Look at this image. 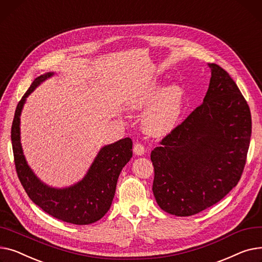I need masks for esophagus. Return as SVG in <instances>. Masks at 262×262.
I'll return each instance as SVG.
<instances>
[{
	"label": "esophagus",
	"mask_w": 262,
	"mask_h": 262,
	"mask_svg": "<svg viewBox=\"0 0 262 262\" xmlns=\"http://www.w3.org/2000/svg\"><path fill=\"white\" fill-rule=\"evenodd\" d=\"M133 151L136 156H143L145 153V147L141 143H135L133 147Z\"/></svg>",
	"instance_id": "1"
}]
</instances>
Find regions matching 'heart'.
I'll return each instance as SVG.
<instances>
[{
	"label": "heart",
	"mask_w": 262,
	"mask_h": 262,
	"mask_svg": "<svg viewBox=\"0 0 262 262\" xmlns=\"http://www.w3.org/2000/svg\"><path fill=\"white\" fill-rule=\"evenodd\" d=\"M138 107H148L144 116L145 130L155 136H165L172 132L179 125L184 109V92L177 84L162 90L161 83L150 85Z\"/></svg>",
	"instance_id": "1"
}]
</instances>
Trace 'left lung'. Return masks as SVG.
<instances>
[{
  "label": "left lung",
  "instance_id": "obj_1",
  "mask_svg": "<svg viewBox=\"0 0 262 262\" xmlns=\"http://www.w3.org/2000/svg\"><path fill=\"white\" fill-rule=\"evenodd\" d=\"M203 103L151 152L152 190L166 212L188 217L222 200L240 180L247 162L252 117L236 82L209 63Z\"/></svg>",
  "mask_w": 262,
  "mask_h": 262
}]
</instances>
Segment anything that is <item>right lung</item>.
<instances>
[{"mask_svg":"<svg viewBox=\"0 0 262 262\" xmlns=\"http://www.w3.org/2000/svg\"><path fill=\"white\" fill-rule=\"evenodd\" d=\"M54 73L39 76L15 109L11 142L15 170L32 201L46 213L63 222L86 225L100 220L110 209L121 169L132 158V141L126 137L100 149L84 178L67 188L50 187L41 182L27 165L20 138V116L26 97Z\"/></svg>","mask_w":262,"mask_h":262,"instance_id":"1","label":"right lung"}]
</instances>
